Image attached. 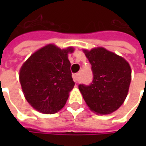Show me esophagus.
Returning a JSON list of instances; mask_svg holds the SVG:
<instances>
[{
    "mask_svg": "<svg viewBox=\"0 0 146 146\" xmlns=\"http://www.w3.org/2000/svg\"><path fill=\"white\" fill-rule=\"evenodd\" d=\"M73 79L74 80V82L77 84L79 81V78H78V74H73Z\"/></svg>",
    "mask_w": 146,
    "mask_h": 146,
    "instance_id": "esophagus-1",
    "label": "esophagus"
}]
</instances>
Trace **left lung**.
<instances>
[{"label":"left lung","mask_w":146,"mask_h":146,"mask_svg":"<svg viewBox=\"0 0 146 146\" xmlns=\"http://www.w3.org/2000/svg\"><path fill=\"white\" fill-rule=\"evenodd\" d=\"M84 52L92 65L93 80L90 85L80 84V92L92 111L110 114L119 109L127 95L131 80L130 65L104 48Z\"/></svg>","instance_id":"1"}]
</instances>
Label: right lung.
Returning <instances> with one entry per match:
<instances>
[{"label":"right lung","mask_w":146,"mask_h":146,"mask_svg":"<svg viewBox=\"0 0 146 146\" xmlns=\"http://www.w3.org/2000/svg\"><path fill=\"white\" fill-rule=\"evenodd\" d=\"M73 48L46 45L34 52L19 71V80L27 101L40 113L53 114L62 109L75 83L68 54Z\"/></svg>","instance_id":"right-lung-1"}]
</instances>
